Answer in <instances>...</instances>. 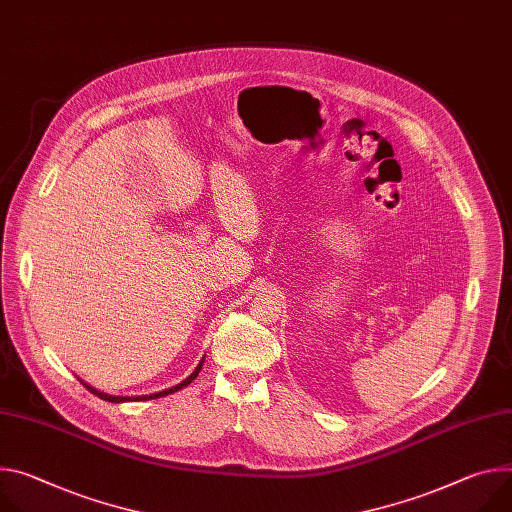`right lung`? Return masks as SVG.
Returning <instances> with one entry per match:
<instances>
[{
	"label": "right lung",
	"mask_w": 512,
	"mask_h": 512,
	"mask_svg": "<svg viewBox=\"0 0 512 512\" xmlns=\"http://www.w3.org/2000/svg\"><path fill=\"white\" fill-rule=\"evenodd\" d=\"M202 365H204V357H202V361L198 363V367L192 371V374L185 378L181 384H175V386H171V388H167V390H161V392H155V394H145V396H112V394H106V392H100V390H96L94 386H89V384H85L83 380H79L91 394H96L98 398H102V400H106V402H114V404H120V402H136V400H155V398H161V396H169V394H173V392H177V390H181V388H185L188 384H192L196 378H198V374H200V369H202Z\"/></svg>",
	"instance_id": "obj_1"
}]
</instances>
